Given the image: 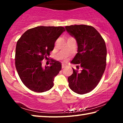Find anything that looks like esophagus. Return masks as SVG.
<instances>
[{
  "mask_svg": "<svg viewBox=\"0 0 123 123\" xmlns=\"http://www.w3.org/2000/svg\"><path fill=\"white\" fill-rule=\"evenodd\" d=\"M67 67V64H65V63H62V68H64L65 67Z\"/></svg>",
  "mask_w": 123,
  "mask_h": 123,
  "instance_id": "1",
  "label": "esophagus"
}]
</instances>
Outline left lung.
Returning <instances> with one entry per match:
<instances>
[{"label": "left lung", "instance_id": "left-lung-1", "mask_svg": "<svg viewBox=\"0 0 123 123\" xmlns=\"http://www.w3.org/2000/svg\"><path fill=\"white\" fill-rule=\"evenodd\" d=\"M65 28L78 44V53L71 63L80 64L82 68L80 73L73 68V73L68 78L69 87L78 94H86L96 87L105 70L107 49L105 41L92 26L74 25Z\"/></svg>", "mask_w": 123, "mask_h": 123}]
</instances>
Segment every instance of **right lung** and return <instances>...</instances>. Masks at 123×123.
<instances>
[{
  "mask_svg": "<svg viewBox=\"0 0 123 123\" xmlns=\"http://www.w3.org/2000/svg\"><path fill=\"white\" fill-rule=\"evenodd\" d=\"M65 30L62 26H37L27 30L18 40L16 68L22 82L30 90L42 93L53 87L61 64L53 60L50 66L43 68L42 61L49 55L56 39Z\"/></svg>",
  "mask_w": 123,
  "mask_h": 123,
  "instance_id": "right-lung-1",
  "label": "right lung"
}]
</instances>
